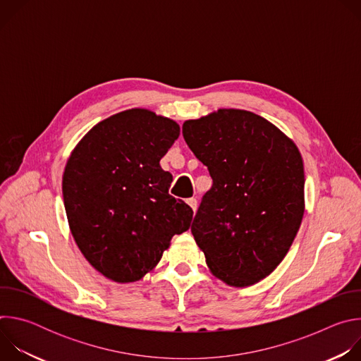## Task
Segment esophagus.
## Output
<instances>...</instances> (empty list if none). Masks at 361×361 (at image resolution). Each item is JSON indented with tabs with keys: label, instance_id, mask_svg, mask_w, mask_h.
<instances>
[{
	"label": "esophagus",
	"instance_id": "obj_1",
	"mask_svg": "<svg viewBox=\"0 0 361 361\" xmlns=\"http://www.w3.org/2000/svg\"><path fill=\"white\" fill-rule=\"evenodd\" d=\"M187 204L192 209L194 213L197 212V205H198V204H197V200H195V198H188V200H187Z\"/></svg>",
	"mask_w": 361,
	"mask_h": 361
}]
</instances>
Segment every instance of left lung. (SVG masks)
<instances>
[{"label": "left lung", "mask_w": 361, "mask_h": 361, "mask_svg": "<svg viewBox=\"0 0 361 361\" xmlns=\"http://www.w3.org/2000/svg\"><path fill=\"white\" fill-rule=\"evenodd\" d=\"M213 187L191 233L213 276L248 287L288 252L304 214V166L291 138L251 111L220 109L183 124Z\"/></svg>", "instance_id": "8db88e82"}]
</instances>
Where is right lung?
Returning a JSON list of instances; mask_svg holds the SVG:
<instances>
[{"instance_id":"obj_1","label":"right lung","mask_w":361,"mask_h":361,"mask_svg":"<svg viewBox=\"0 0 361 361\" xmlns=\"http://www.w3.org/2000/svg\"><path fill=\"white\" fill-rule=\"evenodd\" d=\"M178 135L174 120L126 110L94 126L66 164L71 234L87 262L113 281L141 280L173 235L190 228L192 210L169 194L173 176L160 166Z\"/></svg>"}]
</instances>
